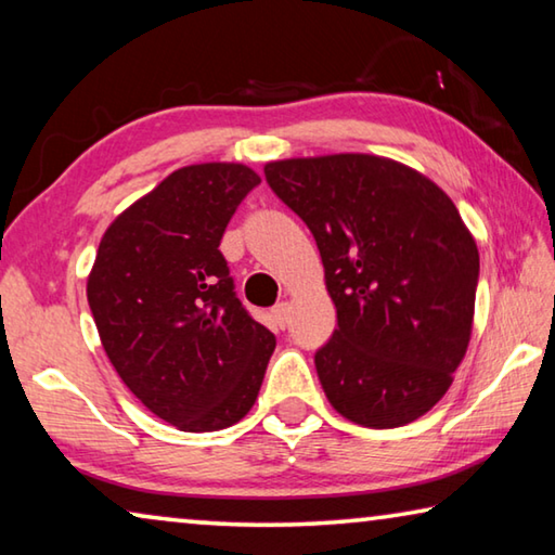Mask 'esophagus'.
I'll use <instances>...</instances> for the list:
<instances>
[{
  "label": "esophagus",
  "mask_w": 555,
  "mask_h": 555,
  "mask_svg": "<svg viewBox=\"0 0 555 555\" xmlns=\"http://www.w3.org/2000/svg\"><path fill=\"white\" fill-rule=\"evenodd\" d=\"M271 319H274V323L279 325V328H286L288 319H292V306H288L286 301L276 304L274 309H271Z\"/></svg>",
  "instance_id": "obj_1"
}]
</instances>
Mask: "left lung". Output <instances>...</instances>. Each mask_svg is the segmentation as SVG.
<instances>
[{
	"instance_id": "left-lung-1",
	"label": "left lung",
	"mask_w": 555,
	"mask_h": 555,
	"mask_svg": "<svg viewBox=\"0 0 555 555\" xmlns=\"http://www.w3.org/2000/svg\"><path fill=\"white\" fill-rule=\"evenodd\" d=\"M304 219L325 269L338 328L315 350L328 402L363 427L425 415L467 353L479 251L433 180L375 155L263 167Z\"/></svg>"
}]
</instances>
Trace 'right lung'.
I'll use <instances>...</instances> for the list:
<instances>
[{
  "label": "right lung",
  "mask_w": 555,
  "mask_h": 555,
  "mask_svg": "<svg viewBox=\"0 0 555 555\" xmlns=\"http://www.w3.org/2000/svg\"><path fill=\"white\" fill-rule=\"evenodd\" d=\"M259 175L236 163L180 167L105 230L88 306L128 390L182 433L240 422L276 338L236 298L219 242Z\"/></svg>",
  "instance_id": "1"
}]
</instances>
